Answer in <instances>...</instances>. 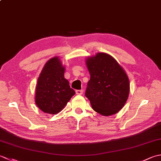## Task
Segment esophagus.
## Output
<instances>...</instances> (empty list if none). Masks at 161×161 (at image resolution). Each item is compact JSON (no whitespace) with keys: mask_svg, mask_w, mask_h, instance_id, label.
<instances>
[{"mask_svg":"<svg viewBox=\"0 0 161 161\" xmlns=\"http://www.w3.org/2000/svg\"><path fill=\"white\" fill-rule=\"evenodd\" d=\"M83 90H77L76 91V94L77 95H82L83 94Z\"/></svg>","mask_w":161,"mask_h":161,"instance_id":"obj_1","label":"esophagus"}]
</instances>
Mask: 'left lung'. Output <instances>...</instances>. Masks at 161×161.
<instances>
[{"mask_svg":"<svg viewBox=\"0 0 161 161\" xmlns=\"http://www.w3.org/2000/svg\"><path fill=\"white\" fill-rule=\"evenodd\" d=\"M91 78L85 96L95 111L104 116L115 114L124 107L129 93V81L114 57L100 53L88 58Z\"/></svg>","mask_w":161,"mask_h":161,"instance_id":"left-lung-1","label":"left lung"}]
</instances>
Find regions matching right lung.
Wrapping results in <instances>:
<instances>
[{
  "mask_svg": "<svg viewBox=\"0 0 161 161\" xmlns=\"http://www.w3.org/2000/svg\"><path fill=\"white\" fill-rule=\"evenodd\" d=\"M64 70L59 58L55 57L47 61L39 75L35 102L44 113L58 114L75 94L69 81L64 78Z\"/></svg>",
  "mask_w": 161,
  "mask_h": 161,
  "instance_id": "1",
  "label": "right lung"
}]
</instances>
